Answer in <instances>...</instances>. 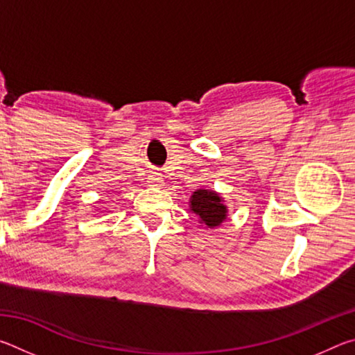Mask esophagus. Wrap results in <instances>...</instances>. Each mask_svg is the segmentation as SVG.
Segmentation results:
<instances>
[{
    "label": "esophagus",
    "mask_w": 355,
    "mask_h": 355,
    "mask_svg": "<svg viewBox=\"0 0 355 355\" xmlns=\"http://www.w3.org/2000/svg\"><path fill=\"white\" fill-rule=\"evenodd\" d=\"M148 183L150 186H161L163 184V177H161V173L156 171H152L148 173Z\"/></svg>",
    "instance_id": "esophagus-1"
}]
</instances>
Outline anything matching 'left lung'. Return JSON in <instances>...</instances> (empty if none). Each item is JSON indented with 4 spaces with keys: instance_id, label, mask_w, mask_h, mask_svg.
<instances>
[{
    "instance_id": "1",
    "label": "left lung",
    "mask_w": 355,
    "mask_h": 355,
    "mask_svg": "<svg viewBox=\"0 0 355 355\" xmlns=\"http://www.w3.org/2000/svg\"><path fill=\"white\" fill-rule=\"evenodd\" d=\"M191 211L199 216L200 224L209 228L219 227L227 219V207L218 192L209 189H196L189 200Z\"/></svg>"
}]
</instances>
